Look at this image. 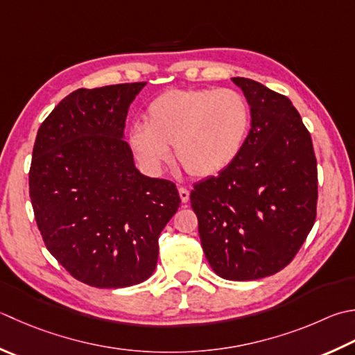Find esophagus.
I'll use <instances>...</instances> for the list:
<instances>
[{
    "instance_id": "1",
    "label": "esophagus",
    "mask_w": 355,
    "mask_h": 355,
    "mask_svg": "<svg viewBox=\"0 0 355 355\" xmlns=\"http://www.w3.org/2000/svg\"><path fill=\"white\" fill-rule=\"evenodd\" d=\"M178 193H180V198H182L183 203H187V201H189L191 193L186 189V187H178Z\"/></svg>"
}]
</instances>
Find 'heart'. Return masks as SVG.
I'll list each match as a JSON object with an SVG mask.
<instances>
[{"label": "heart", "mask_w": 355, "mask_h": 355, "mask_svg": "<svg viewBox=\"0 0 355 355\" xmlns=\"http://www.w3.org/2000/svg\"><path fill=\"white\" fill-rule=\"evenodd\" d=\"M146 124L128 132V143L143 168L158 175L171 162L196 178L225 172L239 158L251 128L245 96L231 89H172L146 109Z\"/></svg>", "instance_id": "heart-1"}]
</instances>
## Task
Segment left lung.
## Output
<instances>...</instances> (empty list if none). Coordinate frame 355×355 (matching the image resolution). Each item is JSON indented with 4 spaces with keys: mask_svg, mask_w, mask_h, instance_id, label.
<instances>
[{
    "mask_svg": "<svg viewBox=\"0 0 355 355\" xmlns=\"http://www.w3.org/2000/svg\"><path fill=\"white\" fill-rule=\"evenodd\" d=\"M251 109L239 158L193 186L201 246L214 272L234 282L274 275L294 259L317 214V159L288 96L232 78Z\"/></svg>",
    "mask_w": 355,
    "mask_h": 355,
    "instance_id": "left-lung-1",
    "label": "left lung"
}]
</instances>
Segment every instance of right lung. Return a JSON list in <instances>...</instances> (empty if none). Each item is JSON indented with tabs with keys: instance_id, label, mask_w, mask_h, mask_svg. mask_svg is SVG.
<instances>
[{
	"instance_id": "obj_1",
	"label": "right lung",
	"mask_w": 355,
	"mask_h": 355,
	"mask_svg": "<svg viewBox=\"0 0 355 355\" xmlns=\"http://www.w3.org/2000/svg\"><path fill=\"white\" fill-rule=\"evenodd\" d=\"M148 83L78 89L41 124L29 172L43 240L60 265L95 288L148 280L158 237L180 206L175 184L146 177L124 141L130 103Z\"/></svg>"
}]
</instances>
